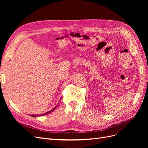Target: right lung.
<instances>
[{"instance_id": "obj_1", "label": "right lung", "mask_w": 148, "mask_h": 148, "mask_svg": "<svg viewBox=\"0 0 148 148\" xmlns=\"http://www.w3.org/2000/svg\"><path fill=\"white\" fill-rule=\"evenodd\" d=\"M60 100H61V99H60ZM58 104H59V103H58L57 104V105L54 107V108H53L52 109H51L50 111H48V112H46V113H44V114H39V115H31V117H40V116H42V115H47V114H50V113H51L52 112H53V110H54L56 109V107H57V106H58Z\"/></svg>"}]
</instances>
